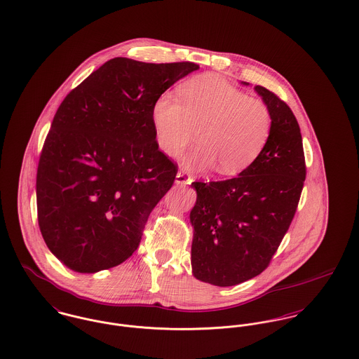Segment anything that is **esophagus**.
Wrapping results in <instances>:
<instances>
[{
  "instance_id": "34e87169",
  "label": "esophagus",
  "mask_w": 359,
  "mask_h": 359,
  "mask_svg": "<svg viewBox=\"0 0 359 359\" xmlns=\"http://www.w3.org/2000/svg\"><path fill=\"white\" fill-rule=\"evenodd\" d=\"M191 180H193L191 176H190L189 173H186V172H177V175H176V177H175V183H176L177 186L190 184Z\"/></svg>"
}]
</instances>
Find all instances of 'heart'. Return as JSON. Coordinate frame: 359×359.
<instances>
[{
    "label": "heart",
    "mask_w": 359,
    "mask_h": 359,
    "mask_svg": "<svg viewBox=\"0 0 359 359\" xmlns=\"http://www.w3.org/2000/svg\"><path fill=\"white\" fill-rule=\"evenodd\" d=\"M177 94L160 95L151 111L156 138L166 156H179L196 130L199 143L183 160L190 169L217 164L221 175H236L259 157L273 126L265 102L212 75L180 84Z\"/></svg>",
    "instance_id": "obj_1"
}]
</instances>
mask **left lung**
<instances>
[{"label": "left lung", "instance_id": "left-lung-1", "mask_svg": "<svg viewBox=\"0 0 359 359\" xmlns=\"http://www.w3.org/2000/svg\"><path fill=\"white\" fill-rule=\"evenodd\" d=\"M254 90L273 120L265 149L233 179L191 184L196 191L190 213L193 275L219 287L241 284L266 269L295 216L306 179L294 113L268 88Z\"/></svg>", "mask_w": 359, "mask_h": 359}]
</instances>
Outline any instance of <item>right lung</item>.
<instances>
[{"label":"right lung","instance_id":"add662e5","mask_svg":"<svg viewBox=\"0 0 359 359\" xmlns=\"http://www.w3.org/2000/svg\"><path fill=\"white\" fill-rule=\"evenodd\" d=\"M196 69L116 57L61 102L38 164L36 208L43 241L67 268L97 273L138 248L177 173L158 149L153 105Z\"/></svg>","mask_w":359,"mask_h":359}]
</instances>
